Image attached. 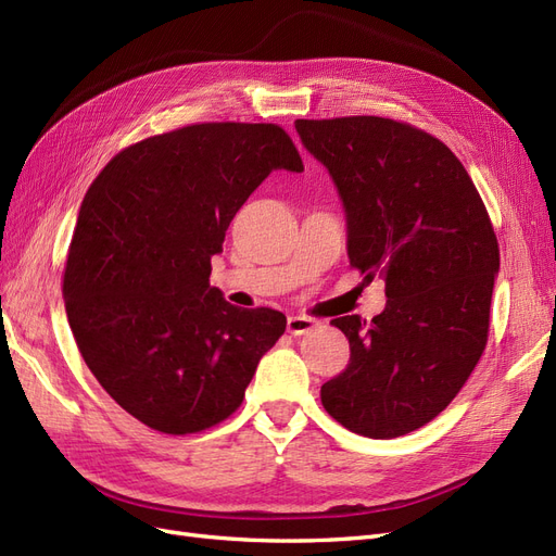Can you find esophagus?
<instances>
[{
	"label": "esophagus",
	"instance_id": "34e87169",
	"mask_svg": "<svg viewBox=\"0 0 556 556\" xmlns=\"http://www.w3.org/2000/svg\"><path fill=\"white\" fill-rule=\"evenodd\" d=\"M315 319L313 317H308V315H292V317H288V331L292 333V336H301V333H308V331H313L315 329Z\"/></svg>",
	"mask_w": 556,
	"mask_h": 556
}]
</instances>
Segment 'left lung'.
<instances>
[{"instance_id": "8db88e82", "label": "left lung", "mask_w": 556, "mask_h": 556, "mask_svg": "<svg viewBox=\"0 0 556 556\" xmlns=\"http://www.w3.org/2000/svg\"><path fill=\"white\" fill-rule=\"evenodd\" d=\"M345 206L348 257L384 280L366 325L331 319L350 364L319 390L325 410L368 439L406 435L443 413L490 336L498 241L457 155L425 129L378 115L296 121Z\"/></svg>"}]
</instances>
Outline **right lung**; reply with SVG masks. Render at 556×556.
Listing matches in <instances>:
<instances>
[{
	"label": "right lung",
	"mask_w": 556,
	"mask_h": 556,
	"mask_svg": "<svg viewBox=\"0 0 556 556\" xmlns=\"http://www.w3.org/2000/svg\"><path fill=\"white\" fill-rule=\"evenodd\" d=\"M274 169L304 172L280 125L197 123L123 148L83 199L66 317L92 376L150 429L225 422L288 325L208 282L233 215Z\"/></svg>",
	"instance_id": "1"
}]
</instances>
